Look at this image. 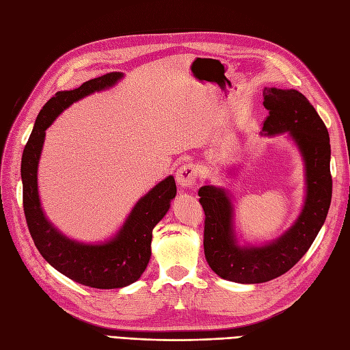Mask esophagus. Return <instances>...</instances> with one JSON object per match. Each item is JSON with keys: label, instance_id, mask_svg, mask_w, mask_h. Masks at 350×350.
<instances>
[{"label": "esophagus", "instance_id": "obj_1", "mask_svg": "<svg viewBox=\"0 0 350 350\" xmlns=\"http://www.w3.org/2000/svg\"><path fill=\"white\" fill-rule=\"evenodd\" d=\"M200 175V166L196 163H185L178 169L176 181L181 187H191Z\"/></svg>", "mask_w": 350, "mask_h": 350}]
</instances>
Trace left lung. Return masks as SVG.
Segmentation results:
<instances>
[{
	"mask_svg": "<svg viewBox=\"0 0 350 350\" xmlns=\"http://www.w3.org/2000/svg\"><path fill=\"white\" fill-rule=\"evenodd\" d=\"M262 96L269 111L262 131L291 133L305 159L308 191L299 219L282 238L266 247L239 248L232 232V206L226 193L210 185L198 189L206 215V260L217 276L237 283H264L289 271L312 245L332 203L330 137L320 115L298 90L266 88Z\"/></svg>",
	"mask_w": 350,
	"mask_h": 350,
	"instance_id": "left-lung-1",
	"label": "left lung"
}]
</instances>
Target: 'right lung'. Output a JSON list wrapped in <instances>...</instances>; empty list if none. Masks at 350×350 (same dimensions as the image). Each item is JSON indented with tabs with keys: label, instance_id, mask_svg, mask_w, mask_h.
<instances>
[{
	"label": "right lung",
	"instance_id": "right-lung-1",
	"mask_svg": "<svg viewBox=\"0 0 350 350\" xmlns=\"http://www.w3.org/2000/svg\"><path fill=\"white\" fill-rule=\"evenodd\" d=\"M121 76L108 72L74 90L57 92L40 109L22 157L23 208L38 251L64 276L96 289L124 288L140 279L150 260L153 228L166 215L176 194L174 176L159 183L135 204L115 239L103 245H84L61 235L45 219L39 203L36 172L45 131L58 113L86 94L112 86Z\"/></svg>",
	"mask_w": 350,
	"mask_h": 350
}]
</instances>
